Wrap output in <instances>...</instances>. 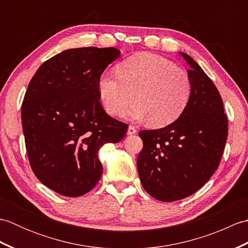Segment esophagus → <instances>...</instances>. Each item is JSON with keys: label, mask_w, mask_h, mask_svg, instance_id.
I'll use <instances>...</instances> for the list:
<instances>
[{"label": "esophagus", "mask_w": 248, "mask_h": 248, "mask_svg": "<svg viewBox=\"0 0 248 248\" xmlns=\"http://www.w3.org/2000/svg\"><path fill=\"white\" fill-rule=\"evenodd\" d=\"M136 132H138V130L135 129V127H132V125H130V127L128 128V131H127L128 135H133V134H135Z\"/></svg>", "instance_id": "1"}]
</instances>
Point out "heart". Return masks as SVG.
<instances>
[{"label": "heart", "instance_id": "b5f03b06", "mask_svg": "<svg viewBox=\"0 0 248 248\" xmlns=\"http://www.w3.org/2000/svg\"><path fill=\"white\" fill-rule=\"evenodd\" d=\"M117 77L103 72L98 78L100 101L110 116H120L133 101L127 115L147 119L155 128L176 121L186 108L192 93L187 73L164 57L140 52L117 66Z\"/></svg>", "mask_w": 248, "mask_h": 248}]
</instances>
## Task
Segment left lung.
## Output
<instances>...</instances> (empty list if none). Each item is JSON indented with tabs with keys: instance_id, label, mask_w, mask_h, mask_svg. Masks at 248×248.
Here are the masks:
<instances>
[{
	"instance_id": "obj_1",
	"label": "left lung",
	"mask_w": 248,
	"mask_h": 248,
	"mask_svg": "<svg viewBox=\"0 0 248 248\" xmlns=\"http://www.w3.org/2000/svg\"><path fill=\"white\" fill-rule=\"evenodd\" d=\"M192 93L182 115L167 127L139 133L143 149L138 156L141 186L164 202L183 199L203 186L217 170L228 136V120L217 86L191 56Z\"/></svg>"
}]
</instances>
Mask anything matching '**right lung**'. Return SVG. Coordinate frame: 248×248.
I'll return each mask as SVG.
<instances>
[{"label": "right lung", "mask_w": 248, "mask_h": 248, "mask_svg": "<svg viewBox=\"0 0 248 248\" xmlns=\"http://www.w3.org/2000/svg\"><path fill=\"white\" fill-rule=\"evenodd\" d=\"M119 55L115 48L65 50L45 62L29 84L21 119L30 164L41 183L62 196L93 189L103 170L100 148L127 133V124L105 113L97 87Z\"/></svg>", "instance_id": "add662e5"}]
</instances>
